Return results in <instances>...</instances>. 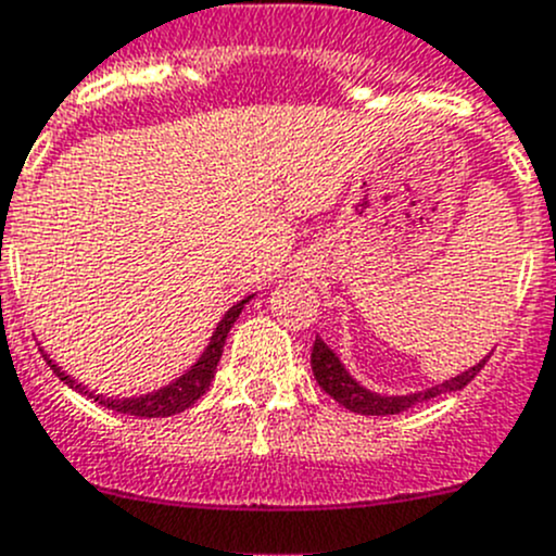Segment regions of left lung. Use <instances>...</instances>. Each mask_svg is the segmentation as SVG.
<instances>
[{"label": "left lung", "instance_id": "left-lung-1", "mask_svg": "<svg viewBox=\"0 0 556 556\" xmlns=\"http://www.w3.org/2000/svg\"><path fill=\"white\" fill-rule=\"evenodd\" d=\"M486 361H490V355H486L481 363H476L473 368H468V371L459 374V377H454L444 384L430 387V390H425V392H412V395H377V392L361 387L355 379L350 377V374H346V368L341 366L339 357L333 355V350H330V346L325 344L319 336L314 339V350H312V371H314V379H317V384L323 387V390L328 392L333 401H339L341 406L350 408V412H355V414H366V417H387V414H401V412H408L412 406H417V403L441 395V392L463 390L465 384L473 382V379L479 377V371L484 368Z\"/></svg>", "mask_w": 556, "mask_h": 556}]
</instances>
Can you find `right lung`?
Instances as JSON below:
<instances>
[{
  "instance_id": "1",
  "label": "right lung",
  "mask_w": 556,
  "mask_h": 556,
  "mask_svg": "<svg viewBox=\"0 0 556 556\" xmlns=\"http://www.w3.org/2000/svg\"><path fill=\"white\" fill-rule=\"evenodd\" d=\"M250 299H252V295H247L244 301H239V304H233L231 309L226 312V317H223L220 325H217L215 336H212L210 346H206L204 355L199 357V363H195V366L190 368L188 374H182L177 382H172V384L161 387V390L150 392V395H142V397H104V395H97V392H88L86 387L77 384L72 377H66V374L61 371V368L55 366L53 361H48V355H45V361H48V366L53 368V374L61 379V382L70 384L72 390H77V392H86L88 397H93V401L102 403V406L112 408V412L131 414V417H148V419L150 417H172V414H179V412H185L188 406H193V403L199 401L201 395H204L206 387L212 384V379H215V368H217V363H220L223 346H226L228 330L233 328V323H237V317L242 314L244 304Z\"/></svg>"
}]
</instances>
